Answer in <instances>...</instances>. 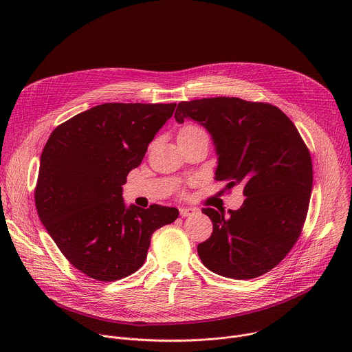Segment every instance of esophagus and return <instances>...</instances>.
I'll use <instances>...</instances> for the list:
<instances>
[{
	"mask_svg": "<svg viewBox=\"0 0 352 352\" xmlns=\"http://www.w3.org/2000/svg\"><path fill=\"white\" fill-rule=\"evenodd\" d=\"M195 213H196V209H193V208H186V206H184V208H179V214H181L182 217L193 216Z\"/></svg>",
	"mask_w": 352,
	"mask_h": 352,
	"instance_id": "1",
	"label": "esophagus"
}]
</instances>
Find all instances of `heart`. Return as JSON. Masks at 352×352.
Here are the masks:
<instances>
[{
	"label": "heart",
	"mask_w": 352,
	"mask_h": 352,
	"mask_svg": "<svg viewBox=\"0 0 352 352\" xmlns=\"http://www.w3.org/2000/svg\"><path fill=\"white\" fill-rule=\"evenodd\" d=\"M196 131H200V128H197L195 125H186V126L179 129L178 136H184V135H188V133H192V132H196Z\"/></svg>",
	"instance_id": "b5f03b06"
}]
</instances>
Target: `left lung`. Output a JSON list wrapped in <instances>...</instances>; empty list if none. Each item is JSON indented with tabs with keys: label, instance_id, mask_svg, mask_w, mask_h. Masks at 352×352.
Returning a JSON list of instances; mask_svg holds the SVG:
<instances>
[{
	"label": "left lung",
	"instance_id": "obj_1",
	"mask_svg": "<svg viewBox=\"0 0 352 352\" xmlns=\"http://www.w3.org/2000/svg\"><path fill=\"white\" fill-rule=\"evenodd\" d=\"M175 121L192 120L212 135L216 181L243 185L238 210L204 209L213 223L197 245L213 273L249 280L277 266L296 242L307 219L314 173L309 150L292 121L277 107L238 97L181 102Z\"/></svg>",
	"mask_w": 352,
	"mask_h": 352
}]
</instances>
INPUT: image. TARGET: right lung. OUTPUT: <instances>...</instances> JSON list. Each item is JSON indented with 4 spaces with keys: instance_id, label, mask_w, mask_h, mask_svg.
Returning <instances> with one entry per match:
<instances>
[{
    "instance_id": "add662e5",
    "label": "right lung",
    "mask_w": 352,
    "mask_h": 352,
    "mask_svg": "<svg viewBox=\"0 0 352 352\" xmlns=\"http://www.w3.org/2000/svg\"><path fill=\"white\" fill-rule=\"evenodd\" d=\"M173 104L94 106L50 135L34 190L40 221L78 270L98 281L135 273L152 234L173 223L175 208L126 206L122 185L136 168Z\"/></svg>"
}]
</instances>
